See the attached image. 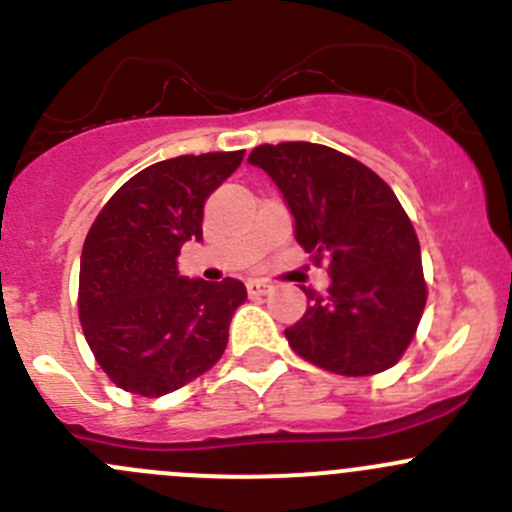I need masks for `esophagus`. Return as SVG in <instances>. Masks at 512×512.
Instances as JSON below:
<instances>
[{
	"label": "esophagus",
	"mask_w": 512,
	"mask_h": 512,
	"mask_svg": "<svg viewBox=\"0 0 512 512\" xmlns=\"http://www.w3.org/2000/svg\"><path fill=\"white\" fill-rule=\"evenodd\" d=\"M272 292V285L265 280H247V294L250 297H262V294Z\"/></svg>",
	"instance_id": "obj_1"
}]
</instances>
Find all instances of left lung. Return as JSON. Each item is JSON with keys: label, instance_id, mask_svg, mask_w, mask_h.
<instances>
[{"label": "left lung", "instance_id": "8db88e82", "mask_svg": "<svg viewBox=\"0 0 512 512\" xmlns=\"http://www.w3.org/2000/svg\"><path fill=\"white\" fill-rule=\"evenodd\" d=\"M247 163L275 180L294 237L332 277L327 294L302 287L309 304L285 329L289 347L342 376L391 369L426 307L421 247L394 190L364 163L319 143H265Z\"/></svg>", "mask_w": 512, "mask_h": 512}]
</instances>
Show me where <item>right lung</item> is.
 <instances>
[{"label":"right lung","instance_id":"1","mask_svg":"<svg viewBox=\"0 0 512 512\" xmlns=\"http://www.w3.org/2000/svg\"><path fill=\"white\" fill-rule=\"evenodd\" d=\"M245 151L178 156L148 165L111 195L86 235L79 319L98 366L123 391L158 399L218 364L240 280H188L180 247L203 240L208 195Z\"/></svg>","mask_w":512,"mask_h":512}]
</instances>
